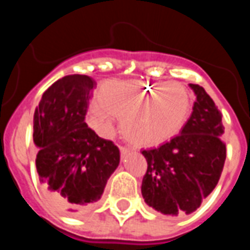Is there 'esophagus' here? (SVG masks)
<instances>
[{
    "label": "esophagus",
    "mask_w": 250,
    "mask_h": 250,
    "mask_svg": "<svg viewBox=\"0 0 250 250\" xmlns=\"http://www.w3.org/2000/svg\"><path fill=\"white\" fill-rule=\"evenodd\" d=\"M130 152V150L127 148V147H123V146H120V154H122V157L125 158L127 154Z\"/></svg>",
    "instance_id": "esophagus-1"
}]
</instances>
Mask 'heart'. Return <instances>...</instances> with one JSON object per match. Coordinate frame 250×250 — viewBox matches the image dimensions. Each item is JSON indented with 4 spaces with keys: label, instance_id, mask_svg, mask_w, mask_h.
<instances>
[{
    "label": "heart",
    "instance_id": "obj_1",
    "mask_svg": "<svg viewBox=\"0 0 250 250\" xmlns=\"http://www.w3.org/2000/svg\"><path fill=\"white\" fill-rule=\"evenodd\" d=\"M98 104L88 111V125L103 135L120 118L123 135L136 146H158L184 128L191 109V96L179 83L107 82Z\"/></svg>",
    "mask_w": 250,
    "mask_h": 250
}]
</instances>
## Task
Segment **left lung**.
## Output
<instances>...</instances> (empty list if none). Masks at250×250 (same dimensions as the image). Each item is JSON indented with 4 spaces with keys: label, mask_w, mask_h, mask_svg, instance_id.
<instances>
[{
    "label": "left lung",
    "mask_w": 250,
    "mask_h": 250,
    "mask_svg": "<svg viewBox=\"0 0 250 250\" xmlns=\"http://www.w3.org/2000/svg\"><path fill=\"white\" fill-rule=\"evenodd\" d=\"M197 100L181 134L162 146L143 150L147 171L142 195L166 215L190 214L220 181L226 159L222 114L198 84H190Z\"/></svg>",
    "instance_id": "8db88e82"
}]
</instances>
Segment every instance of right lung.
Segmentation results:
<instances>
[{
  "mask_svg": "<svg viewBox=\"0 0 250 250\" xmlns=\"http://www.w3.org/2000/svg\"><path fill=\"white\" fill-rule=\"evenodd\" d=\"M95 85L85 75L64 76L42 93L33 116L41 188L56 209L66 213L98 202L120 162L114 142L96 135L84 122Z\"/></svg>",
  "mask_w": 250,
  "mask_h": 250,
  "instance_id": "obj_1",
  "label": "right lung"
}]
</instances>
